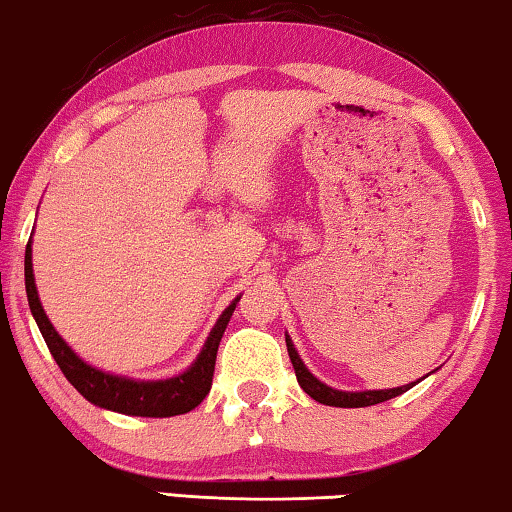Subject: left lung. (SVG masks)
Here are the masks:
<instances>
[{
    "mask_svg": "<svg viewBox=\"0 0 512 512\" xmlns=\"http://www.w3.org/2000/svg\"><path fill=\"white\" fill-rule=\"evenodd\" d=\"M287 339V351H289V360L294 364L298 385L303 387L305 394H310L314 401H319L323 405H332V408H367V405H376L394 399L403 392H408L410 387H415V383L403 385V387H392V389H367V392H339V389H332L326 383H321L319 378H314L310 369L305 367L303 360L298 358V351L294 348V342H291L289 335ZM419 383V380H417Z\"/></svg>",
    "mask_w": 512,
    "mask_h": 512,
    "instance_id": "obj_1",
    "label": "left lung"
}]
</instances>
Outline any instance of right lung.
Returning a JSON list of instances; mask_svg holds the SVG:
<instances>
[{
  "mask_svg": "<svg viewBox=\"0 0 512 512\" xmlns=\"http://www.w3.org/2000/svg\"><path fill=\"white\" fill-rule=\"evenodd\" d=\"M24 285H27V298L31 314L38 323L40 335H43L47 348H50L52 358L59 364L63 376L70 380V385L91 401L97 408L120 412V415L132 417H175L184 415L202 403V399L212 389L214 364L221 337L230 323L234 307L239 303V296L225 307V312L218 316L216 326L209 332L205 346L200 355L189 369L175 378L166 380H132L123 376H113V373L100 371L86 364L72 348L63 342V337L54 330L47 319V314L40 305L34 266H31V241L27 243V253H24Z\"/></svg>",
  "mask_w": 512,
  "mask_h": 512,
  "instance_id": "right-lung-1",
  "label": "right lung"
}]
</instances>
